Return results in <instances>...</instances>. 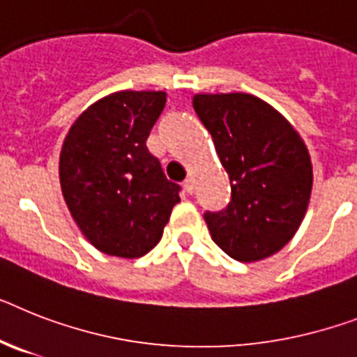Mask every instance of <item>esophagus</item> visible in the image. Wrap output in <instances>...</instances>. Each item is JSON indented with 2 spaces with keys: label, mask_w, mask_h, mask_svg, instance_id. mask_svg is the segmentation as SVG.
<instances>
[{
  "label": "esophagus",
  "mask_w": 357,
  "mask_h": 357,
  "mask_svg": "<svg viewBox=\"0 0 357 357\" xmlns=\"http://www.w3.org/2000/svg\"><path fill=\"white\" fill-rule=\"evenodd\" d=\"M184 190L188 195H191L193 193V190H195V184H193V178H185L184 181Z\"/></svg>",
  "instance_id": "34e87169"
}]
</instances>
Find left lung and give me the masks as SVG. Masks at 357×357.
<instances>
[{"label":"left lung","instance_id":"obj_1","mask_svg":"<svg viewBox=\"0 0 357 357\" xmlns=\"http://www.w3.org/2000/svg\"><path fill=\"white\" fill-rule=\"evenodd\" d=\"M193 107L231 185L225 210L204 213L213 243L241 263L270 257L296 235L308 208L312 162L303 138L252 94H195Z\"/></svg>","mask_w":357,"mask_h":357}]
</instances>
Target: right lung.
<instances>
[{
	"label": "right lung",
	"mask_w": 357,
	"mask_h": 357,
	"mask_svg": "<svg viewBox=\"0 0 357 357\" xmlns=\"http://www.w3.org/2000/svg\"><path fill=\"white\" fill-rule=\"evenodd\" d=\"M166 105L162 91H120L85 109L60 153V184L73 219L94 248L137 259L158 244L181 185L146 140Z\"/></svg>",
	"instance_id": "1"
}]
</instances>
